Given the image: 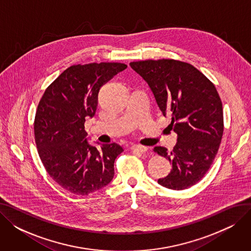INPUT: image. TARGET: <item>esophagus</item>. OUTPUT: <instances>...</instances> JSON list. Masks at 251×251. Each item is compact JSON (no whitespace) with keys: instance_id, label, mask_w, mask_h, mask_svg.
I'll use <instances>...</instances> for the list:
<instances>
[{"instance_id":"esophagus-1","label":"esophagus","mask_w":251,"mask_h":251,"mask_svg":"<svg viewBox=\"0 0 251 251\" xmlns=\"http://www.w3.org/2000/svg\"><path fill=\"white\" fill-rule=\"evenodd\" d=\"M130 150L133 152H138V153H144L148 151V149L146 147H142V146H132L130 148Z\"/></svg>"}]
</instances>
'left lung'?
<instances>
[{
  "instance_id": "1",
  "label": "left lung",
  "mask_w": 251,
  "mask_h": 251,
  "mask_svg": "<svg viewBox=\"0 0 251 251\" xmlns=\"http://www.w3.org/2000/svg\"><path fill=\"white\" fill-rule=\"evenodd\" d=\"M130 67L148 82L178 135L171 152L153 149L172 165L157 183L173 190L195 185L212 166L223 136V105L215 85L192 65L172 59L131 62Z\"/></svg>"
}]
</instances>
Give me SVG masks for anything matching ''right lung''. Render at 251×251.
<instances>
[{"instance_id": "right-lung-1", "label": "right lung", "mask_w": 251, "mask_h": 251, "mask_svg": "<svg viewBox=\"0 0 251 251\" xmlns=\"http://www.w3.org/2000/svg\"><path fill=\"white\" fill-rule=\"evenodd\" d=\"M126 68L122 63L73 65L39 100L34 119L39 157L49 175L73 194L88 195L114 177L115 160L124 150L115 142L91 146L84 122L96 114L100 87Z\"/></svg>"}]
</instances>
